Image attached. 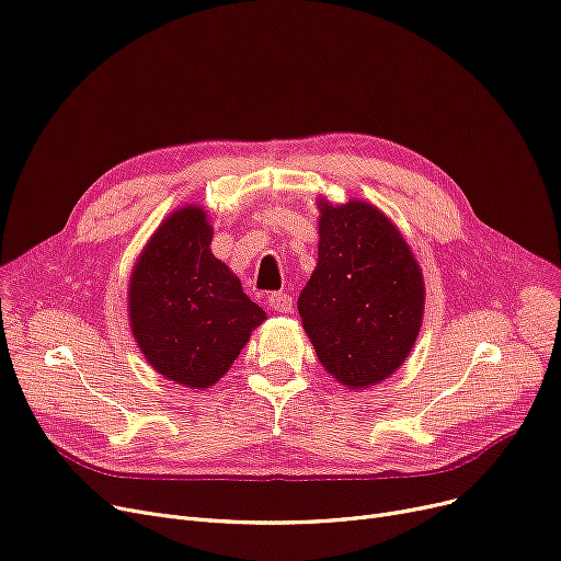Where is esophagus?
<instances>
[{"mask_svg": "<svg viewBox=\"0 0 561 561\" xmlns=\"http://www.w3.org/2000/svg\"><path fill=\"white\" fill-rule=\"evenodd\" d=\"M267 305H271L279 313H288L290 309H294V298H290L288 294H271L267 296Z\"/></svg>", "mask_w": 561, "mask_h": 561, "instance_id": "1", "label": "esophagus"}]
</instances>
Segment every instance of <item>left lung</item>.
<instances>
[{"label": "left lung", "instance_id": "left-lung-1", "mask_svg": "<svg viewBox=\"0 0 561 561\" xmlns=\"http://www.w3.org/2000/svg\"><path fill=\"white\" fill-rule=\"evenodd\" d=\"M319 233V265L298 298L305 332L339 382L376 385L415 346L424 316L420 265L371 204H321Z\"/></svg>", "mask_w": 561, "mask_h": 561}]
</instances>
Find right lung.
Wrapping results in <instances>:
<instances>
[{
  "instance_id": "right-lung-1",
  "label": "right lung",
  "mask_w": 561,
  "mask_h": 561,
  "mask_svg": "<svg viewBox=\"0 0 561 561\" xmlns=\"http://www.w3.org/2000/svg\"><path fill=\"white\" fill-rule=\"evenodd\" d=\"M206 213L169 215L130 279V325L141 353L164 378L185 387L220 380L250 332L265 321L238 277L210 252Z\"/></svg>"
}]
</instances>
